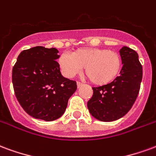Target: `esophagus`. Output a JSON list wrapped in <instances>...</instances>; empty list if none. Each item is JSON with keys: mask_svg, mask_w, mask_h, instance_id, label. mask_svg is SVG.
Masks as SVG:
<instances>
[{"mask_svg": "<svg viewBox=\"0 0 156 156\" xmlns=\"http://www.w3.org/2000/svg\"><path fill=\"white\" fill-rule=\"evenodd\" d=\"M76 85H77V87L79 88V87H80L81 86H83V84L81 82H79V81H77L76 83Z\"/></svg>", "mask_w": 156, "mask_h": 156, "instance_id": "1", "label": "esophagus"}]
</instances>
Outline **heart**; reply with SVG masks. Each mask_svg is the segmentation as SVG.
Instances as JSON below:
<instances>
[{"mask_svg":"<svg viewBox=\"0 0 156 156\" xmlns=\"http://www.w3.org/2000/svg\"><path fill=\"white\" fill-rule=\"evenodd\" d=\"M61 71L69 78L75 76L85 67V72L91 82L105 86L116 79L122 68V59L119 53L107 49L83 47L70 55H61L59 58Z\"/></svg>","mask_w":156,"mask_h":156,"instance_id":"heart-1","label":"heart"}]
</instances>
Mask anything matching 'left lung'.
Instances as JSON below:
<instances>
[{"instance_id":"obj_1","label":"left lung","mask_w":156,"mask_h":156,"mask_svg":"<svg viewBox=\"0 0 156 156\" xmlns=\"http://www.w3.org/2000/svg\"><path fill=\"white\" fill-rule=\"evenodd\" d=\"M122 69L112 82L93 87V95L87 107L96 120L110 122L123 117L131 109L139 94L142 80V66L138 54L123 46L120 50Z\"/></svg>"}]
</instances>
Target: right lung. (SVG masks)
<instances>
[{
    "mask_svg": "<svg viewBox=\"0 0 156 156\" xmlns=\"http://www.w3.org/2000/svg\"><path fill=\"white\" fill-rule=\"evenodd\" d=\"M55 48L36 46L18 55L12 69L15 95L24 111L36 119L52 121L64 114L76 82L65 78Z\"/></svg>",
    "mask_w": 156,
    "mask_h": 156,
    "instance_id": "1",
    "label": "right lung"
}]
</instances>
